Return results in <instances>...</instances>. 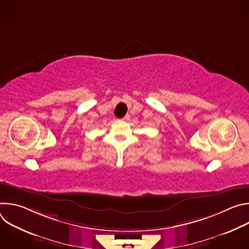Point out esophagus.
I'll use <instances>...</instances> for the list:
<instances>
[{
	"mask_svg": "<svg viewBox=\"0 0 249 249\" xmlns=\"http://www.w3.org/2000/svg\"><path fill=\"white\" fill-rule=\"evenodd\" d=\"M123 120H124V121H127V120H129V115H128V116H125V117L123 118Z\"/></svg>",
	"mask_w": 249,
	"mask_h": 249,
	"instance_id": "esophagus-1",
	"label": "esophagus"
}]
</instances>
